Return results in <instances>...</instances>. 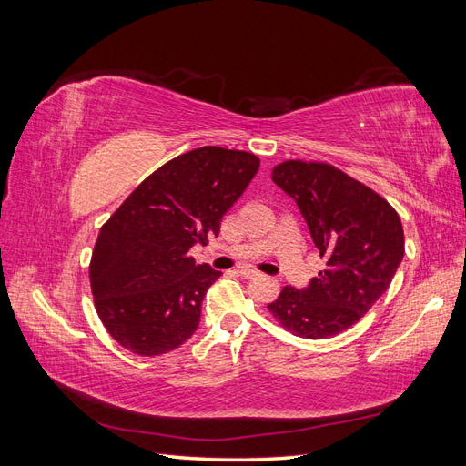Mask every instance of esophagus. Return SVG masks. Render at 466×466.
Instances as JSON below:
<instances>
[{
	"instance_id": "esophagus-1",
	"label": "esophagus",
	"mask_w": 466,
	"mask_h": 466,
	"mask_svg": "<svg viewBox=\"0 0 466 466\" xmlns=\"http://www.w3.org/2000/svg\"><path fill=\"white\" fill-rule=\"evenodd\" d=\"M238 274L245 276V278H257V276H260L257 270H252V268H248V266L238 268Z\"/></svg>"
}]
</instances>
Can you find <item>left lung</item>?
Wrapping results in <instances>:
<instances>
[{
  "instance_id": "left-lung-1",
  "label": "left lung",
  "mask_w": 466,
  "mask_h": 466,
  "mask_svg": "<svg viewBox=\"0 0 466 466\" xmlns=\"http://www.w3.org/2000/svg\"><path fill=\"white\" fill-rule=\"evenodd\" d=\"M272 180L298 204L327 264L307 288L286 286L268 311L309 340L340 334L397 274L404 257L400 218L377 192L327 163H279Z\"/></svg>"
}]
</instances>
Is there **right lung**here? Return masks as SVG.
Instances as JSON below:
<instances>
[{"label":"right lung","instance_id":"right-lung-1","mask_svg":"<svg viewBox=\"0 0 466 466\" xmlns=\"http://www.w3.org/2000/svg\"><path fill=\"white\" fill-rule=\"evenodd\" d=\"M260 167L257 155L206 146L159 167L101 228L89 266L98 319L137 356L185 344L221 272L190 248L219 233L221 218Z\"/></svg>","mask_w":466,"mask_h":466}]
</instances>
